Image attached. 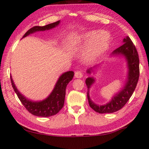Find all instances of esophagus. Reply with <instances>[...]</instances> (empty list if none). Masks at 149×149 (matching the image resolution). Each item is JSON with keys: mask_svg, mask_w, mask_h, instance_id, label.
Here are the masks:
<instances>
[{"mask_svg": "<svg viewBox=\"0 0 149 149\" xmlns=\"http://www.w3.org/2000/svg\"><path fill=\"white\" fill-rule=\"evenodd\" d=\"M83 76V74L81 71H77L75 72V77L76 78H82Z\"/></svg>", "mask_w": 149, "mask_h": 149, "instance_id": "obj_1", "label": "esophagus"}]
</instances>
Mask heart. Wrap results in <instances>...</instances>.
I'll return each mask as SVG.
<instances>
[{"instance_id":"b5f03b06","label":"heart","mask_w":149,"mask_h":149,"mask_svg":"<svg viewBox=\"0 0 149 149\" xmlns=\"http://www.w3.org/2000/svg\"><path fill=\"white\" fill-rule=\"evenodd\" d=\"M84 39L90 41V45L87 52V60H92L102 55L108 49L110 43V36L106 32H100L95 35V32L87 33Z\"/></svg>"}]
</instances>
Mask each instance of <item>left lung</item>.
<instances>
[{
  "mask_svg": "<svg viewBox=\"0 0 149 149\" xmlns=\"http://www.w3.org/2000/svg\"><path fill=\"white\" fill-rule=\"evenodd\" d=\"M123 43L121 46L114 50L112 54L122 55L126 58L128 67L127 79L125 85L122 88V90L114 95L110 102L102 106L95 104L89 97V88H91V85L95 82V79L93 77H89L86 80V84L88 88L87 97H88L89 106L95 112L98 113H101V114L113 113L120 110L130 99L138 84L140 76V61L138 52L129 37H126L123 39ZM95 67H94V68ZM92 71L93 68H90L87 70V73L90 74Z\"/></svg>",
  "mask_w": 149,
  "mask_h": 149,
  "instance_id": "obj_1",
  "label": "left lung"
}]
</instances>
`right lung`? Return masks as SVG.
<instances>
[{
  "instance_id": "right-lung-1",
  "label": "right lung",
  "mask_w": 149,
  "mask_h": 149,
  "mask_svg": "<svg viewBox=\"0 0 149 149\" xmlns=\"http://www.w3.org/2000/svg\"><path fill=\"white\" fill-rule=\"evenodd\" d=\"M60 23V20L56 22L49 24L44 26H34L29 29L25 33L23 37H25L32 33H34L37 31H43L46 30H49L57 26ZM74 76V73L72 71H67L63 73L59 77L56 85H55L52 92L50 95L44 100L40 102H33L28 100L22 95L17 90L13 81L11 78V85L13 90L16 93L19 100H20L22 104L25 107V108L32 114L37 116H42V117H48L56 114L64 106L65 97V90H66L67 85L72 80Z\"/></svg>"
}]
</instances>
